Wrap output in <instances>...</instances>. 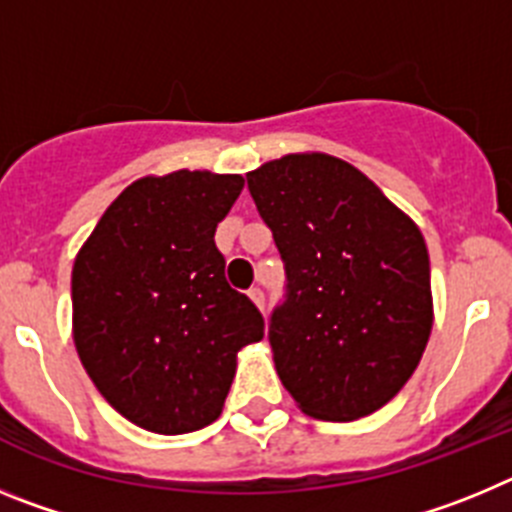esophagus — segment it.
I'll return each instance as SVG.
<instances>
[{"label":"esophagus","mask_w":512,"mask_h":512,"mask_svg":"<svg viewBox=\"0 0 512 512\" xmlns=\"http://www.w3.org/2000/svg\"><path fill=\"white\" fill-rule=\"evenodd\" d=\"M248 297H251V302L259 307V310H264V292H261L259 287H253L251 292H248Z\"/></svg>","instance_id":"34e87169"}]
</instances>
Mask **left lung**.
Wrapping results in <instances>:
<instances>
[{"instance_id": "1", "label": "left lung", "mask_w": 512, "mask_h": 512, "mask_svg": "<svg viewBox=\"0 0 512 512\" xmlns=\"http://www.w3.org/2000/svg\"><path fill=\"white\" fill-rule=\"evenodd\" d=\"M246 179L287 264V302L269 325L284 390L310 418L372 415L413 377L431 336L423 233L330 153H287Z\"/></svg>"}]
</instances>
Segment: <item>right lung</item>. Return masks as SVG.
<instances>
[{
    "label": "right lung",
    "mask_w": 512,
    "mask_h": 512,
    "mask_svg": "<svg viewBox=\"0 0 512 512\" xmlns=\"http://www.w3.org/2000/svg\"><path fill=\"white\" fill-rule=\"evenodd\" d=\"M241 174L179 169L135 179L81 243L71 336L99 395L151 433L200 431L223 413L238 351L264 318L225 282L215 228Z\"/></svg>",
    "instance_id": "obj_1"
}]
</instances>
